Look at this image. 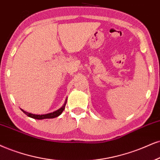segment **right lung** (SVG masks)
Masks as SVG:
<instances>
[{"mask_svg": "<svg viewBox=\"0 0 160 160\" xmlns=\"http://www.w3.org/2000/svg\"><path fill=\"white\" fill-rule=\"evenodd\" d=\"M67 101H68V98H66V100H65V102H64V104H63L62 107H61L60 108H59V109H58L54 112H52V113H47V114H41V115H37V114H32V113H28V112H26L22 109H21V110H22L23 113H24L27 116H29V117H31V118H32V119H53V118L58 117V116H60L61 114H62V112L64 111V110L65 108V105H66V104H67Z\"/></svg>", "mask_w": 160, "mask_h": 160, "instance_id": "add662e5", "label": "right lung"}]
</instances>
